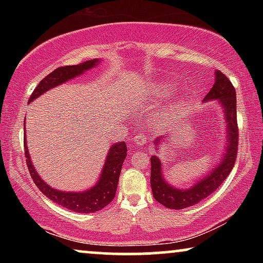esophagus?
Instances as JSON below:
<instances>
[{"label":"esophagus","mask_w":263,"mask_h":263,"mask_svg":"<svg viewBox=\"0 0 263 263\" xmlns=\"http://www.w3.org/2000/svg\"><path fill=\"white\" fill-rule=\"evenodd\" d=\"M134 142L138 146H142V145H145V143L148 142V138H147L146 135L139 134V135H136L135 138H134Z\"/></svg>","instance_id":"1"}]
</instances>
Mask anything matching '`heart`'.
<instances>
[{
  "instance_id": "heart-1",
  "label": "heart",
  "mask_w": 263,
  "mask_h": 263,
  "mask_svg": "<svg viewBox=\"0 0 263 263\" xmlns=\"http://www.w3.org/2000/svg\"><path fill=\"white\" fill-rule=\"evenodd\" d=\"M161 91H170V89H172V85L170 84V82H166V84H164L163 86L160 87Z\"/></svg>"
}]
</instances>
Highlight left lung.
I'll return each mask as SVG.
<instances>
[{"mask_svg":"<svg viewBox=\"0 0 263 263\" xmlns=\"http://www.w3.org/2000/svg\"><path fill=\"white\" fill-rule=\"evenodd\" d=\"M217 99L224 109L228 127V145L226 153L221 158V161L217 166L207 172V175L197 181L192 188L178 189L165 182L161 168V161L157 156L151 157V186L154 199L166 208L171 210H183V208L194 206L200 201L206 199L212 193H214L221 183L228 178L232 171L237 158L238 149V125H237V110H236V91L231 81L221 71H215V82L211 91L204 97L203 102ZM165 138H157L156 142H159Z\"/></svg>","mask_w":263,"mask_h":263,"instance_id":"left-lung-1","label":"left lung"}]
</instances>
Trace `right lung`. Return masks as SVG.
<instances>
[{
  "instance_id": "right-lung-1",
  "label": "right lung",
  "mask_w": 263,
  "mask_h": 263,
  "mask_svg": "<svg viewBox=\"0 0 263 263\" xmlns=\"http://www.w3.org/2000/svg\"><path fill=\"white\" fill-rule=\"evenodd\" d=\"M98 63L99 60H91L86 61L84 63L77 64V66H64L57 68L39 82L37 87L34 88L33 93L31 95L30 99H28V103L33 102L37 97L53 88L55 86L64 84L70 79L81 75L84 71L96 67ZM24 148L26 164L28 170H30L32 179H33L35 185L38 186V189L53 202L59 203L70 211L79 212V213H93V212L103 210L114 200L115 195H116L122 165H123V161L127 157V146H125L124 141L114 143L110 147L105 164H104L103 171L100 174V178L97 182V184L86 190V192L81 193L61 192V190L53 189L49 184H46L39 177L38 172L35 171L34 166L32 165L28 148L26 146V135L24 138Z\"/></svg>"
}]
</instances>
